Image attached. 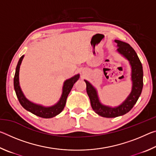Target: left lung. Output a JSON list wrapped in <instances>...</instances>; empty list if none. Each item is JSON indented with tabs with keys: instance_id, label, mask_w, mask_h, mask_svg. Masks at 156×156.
<instances>
[{
	"instance_id": "left-lung-1",
	"label": "left lung",
	"mask_w": 156,
	"mask_h": 156,
	"mask_svg": "<svg viewBox=\"0 0 156 156\" xmlns=\"http://www.w3.org/2000/svg\"><path fill=\"white\" fill-rule=\"evenodd\" d=\"M115 42L117 43V51L128 60L131 67L132 89L129 96L119 106H106L100 102L96 88L89 82L84 80L92 109L97 114L105 118H115L128 113L138 101L143 87L142 65L135 50L125 42L118 40H115Z\"/></svg>"
}]
</instances>
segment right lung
Listing matches in <instances>:
<instances>
[{
	"label": "right lung",
	"instance_id": "obj_1",
	"mask_svg": "<svg viewBox=\"0 0 156 156\" xmlns=\"http://www.w3.org/2000/svg\"><path fill=\"white\" fill-rule=\"evenodd\" d=\"M23 58H24V55L21 56L19 60H18L14 78V90L20 105L28 112L43 118H51L58 115L64 109L68 95L72 90L73 84L80 78V75L77 74L65 81L62 87V96L60 97L59 101L56 105L51 107L42 106V105L34 103V102L30 101L28 99L26 98L25 95L23 94L22 90H21L19 84V70Z\"/></svg>",
	"mask_w": 156,
	"mask_h": 156
}]
</instances>
